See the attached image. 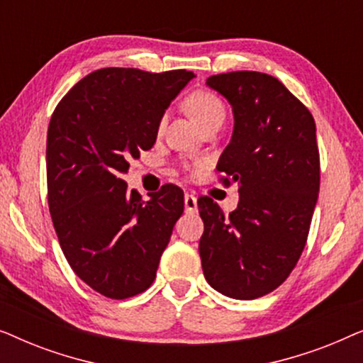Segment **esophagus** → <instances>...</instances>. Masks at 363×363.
I'll list each match as a JSON object with an SVG mask.
<instances>
[{
    "label": "esophagus",
    "mask_w": 363,
    "mask_h": 363,
    "mask_svg": "<svg viewBox=\"0 0 363 363\" xmlns=\"http://www.w3.org/2000/svg\"><path fill=\"white\" fill-rule=\"evenodd\" d=\"M198 210L196 196L191 195V193H186L185 195V211L186 213H195Z\"/></svg>",
    "instance_id": "34e87169"
}]
</instances>
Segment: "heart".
Returning <instances> with one entry per match:
<instances>
[{"mask_svg": "<svg viewBox=\"0 0 363 363\" xmlns=\"http://www.w3.org/2000/svg\"><path fill=\"white\" fill-rule=\"evenodd\" d=\"M183 107L201 127H206L216 118H225V104L211 91H193L188 94Z\"/></svg>", "mask_w": 363, "mask_h": 363, "instance_id": "obj_1", "label": "heart"}]
</instances>
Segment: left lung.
<instances>
[{"label": "left lung", "instance_id": "8db88e82", "mask_svg": "<svg viewBox=\"0 0 363 363\" xmlns=\"http://www.w3.org/2000/svg\"><path fill=\"white\" fill-rule=\"evenodd\" d=\"M206 86L231 104V142L218 160L223 183H238L230 215L201 196L200 257L208 284L233 299L269 294L304 251L320 185L315 122L276 77L256 71L216 74Z\"/></svg>", "mask_w": 363, "mask_h": 363}]
</instances>
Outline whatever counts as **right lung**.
Listing matches in <instances>:
<instances>
[{
  "label": "right lung",
  "instance_id": "obj_1",
  "mask_svg": "<svg viewBox=\"0 0 363 363\" xmlns=\"http://www.w3.org/2000/svg\"><path fill=\"white\" fill-rule=\"evenodd\" d=\"M195 74L106 67L81 79L48 128V203L72 271L99 294L127 299L152 286L183 213V191L165 185L148 201L122 173L150 150L163 113Z\"/></svg>",
  "mask_w": 363,
  "mask_h": 363
}]
</instances>
